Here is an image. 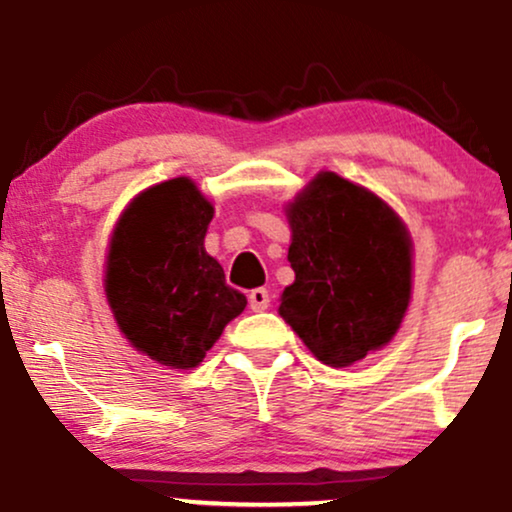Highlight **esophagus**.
<instances>
[{
    "label": "esophagus",
    "instance_id": "1",
    "mask_svg": "<svg viewBox=\"0 0 512 512\" xmlns=\"http://www.w3.org/2000/svg\"><path fill=\"white\" fill-rule=\"evenodd\" d=\"M248 301H250V310H255V313H262V310L269 308V291L267 289L250 291Z\"/></svg>",
    "mask_w": 512,
    "mask_h": 512
}]
</instances>
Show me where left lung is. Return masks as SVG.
<instances>
[{
  "label": "left lung",
  "mask_w": 512,
  "mask_h": 512,
  "mask_svg": "<svg viewBox=\"0 0 512 512\" xmlns=\"http://www.w3.org/2000/svg\"><path fill=\"white\" fill-rule=\"evenodd\" d=\"M296 272L279 315L317 361L346 368L392 342L411 301V236L375 192L322 170L284 207Z\"/></svg>",
  "instance_id": "obj_1"
}]
</instances>
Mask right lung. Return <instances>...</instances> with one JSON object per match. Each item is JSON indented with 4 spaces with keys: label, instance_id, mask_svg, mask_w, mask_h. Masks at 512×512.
I'll return each mask as SVG.
<instances>
[{
    "label": "right lung",
    "instance_id": "obj_1",
    "mask_svg": "<svg viewBox=\"0 0 512 512\" xmlns=\"http://www.w3.org/2000/svg\"><path fill=\"white\" fill-rule=\"evenodd\" d=\"M211 219L195 182L173 178L139 192L110 236L105 298L127 342L161 366H199L248 305L204 250Z\"/></svg>",
    "mask_w": 512,
    "mask_h": 512
}]
</instances>
